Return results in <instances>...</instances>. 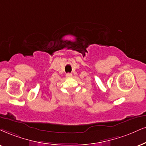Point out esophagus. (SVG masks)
Here are the masks:
<instances>
[{
  "mask_svg": "<svg viewBox=\"0 0 146 146\" xmlns=\"http://www.w3.org/2000/svg\"><path fill=\"white\" fill-rule=\"evenodd\" d=\"M66 76H67L68 78H72V74L71 73H68L66 74Z\"/></svg>",
  "mask_w": 146,
  "mask_h": 146,
  "instance_id": "esophagus-1",
  "label": "esophagus"
}]
</instances>
